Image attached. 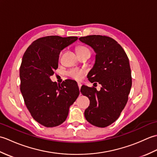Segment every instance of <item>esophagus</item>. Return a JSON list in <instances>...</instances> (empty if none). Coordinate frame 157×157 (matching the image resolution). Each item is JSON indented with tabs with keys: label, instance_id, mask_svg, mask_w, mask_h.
<instances>
[{
	"label": "esophagus",
	"instance_id": "1",
	"mask_svg": "<svg viewBox=\"0 0 157 157\" xmlns=\"http://www.w3.org/2000/svg\"><path fill=\"white\" fill-rule=\"evenodd\" d=\"M78 85L79 89L80 90V89H81V87H82V84H81V83H78Z\"/></svg>",
	"mask_w": 157,
	"mask_h": 157
}]
</instances>
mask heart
I'll return each instance as SVG.
<instances>
[{
	"instance_id": "b5f03b06",
	"label": "heart",
	"mask_w": 157,
	"mask_h": 157,
	"mask_svg": "<svg viewBox=\"0 0 157 157\" xmlns=\"http://www.w3.org/2000/svg\"><path fill=\"white\" fill-rule=\"evenodd\" d=\"M77 52H78V54L84 52H90L89 49L86 48V46H79L77 48ZM86 71L84 69H72L67 72V75L73 79H75V80H80V79L83 78V76L85 74Z\"/></svg>"
}]
</instances>
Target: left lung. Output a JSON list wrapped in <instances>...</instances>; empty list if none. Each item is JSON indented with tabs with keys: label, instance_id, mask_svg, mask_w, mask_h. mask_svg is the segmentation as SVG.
Masks as SVG:
<instances>
[{
	"label": "left lung",
	"instance_id": "obj_1",
	"mask_svg": "<svg viewBox=\"0 0 157 157\" xmlns=\"http://www.w3.org/2000/svg\"><path fill=\"white\" fill-rule=\"evenodd\" d=\"M79 40L96 53L89 81L102 86L100 91L86 86L81 88L82 94L90 100L84 116L92 125L105 128L119 118L128 102L132 87L129 59L117 42L108 36L91 35Z\"/></svg>",
	"mask_w": 157,
	"mask_h": 157
}]
</instances>
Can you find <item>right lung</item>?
<instances>
[{
	"label": "right lung",
	"instance_id": "1",
	"mask_svg": "<svg viewBox=\"0 0 157 157\" xmlns=\"http://www.w3.org/2000/svg\"><path fill=\"white\" fill-rule=\"evenodd\" d=\"M78 38L58 36L38 38L23 56L19 69L21 94L32 117L46 128L64 122L70 106L79 94L76 82L67 79L59 85L51 79L58 68L60 52Z\"/></svg>",
	"mask_w": 157,
	"mask_h": 157
}]
</instances>
